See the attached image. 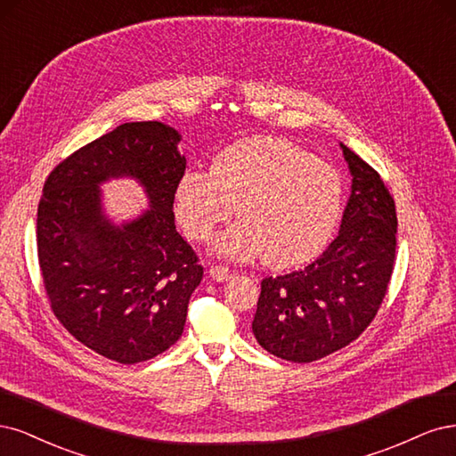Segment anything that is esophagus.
<instances>
[{
	"instance_id": "34e87169",
	"label": "esophagus",
	"mask_w": 456,
	"mask_h": 456,
	"mask_svg": "<svg viewBox=\"0 0 456 456\" xmlns=\"http://www.w3.org/2000/svg\"><path fill=\"white\" fill-rule=\"evenodd\" d=\"M208 274H210L212 281H216V282H225V281H229V278H231V271L227 267H224V265L210 267Z\"/></svg>"
}]
</instances>
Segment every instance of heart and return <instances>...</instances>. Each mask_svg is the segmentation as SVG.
Segmentation results:
<instances>
[{
    "label": "heart",
    "mask_w": 456,
    "mask_h": 456,
    "mask_svg": "<svg viewBox=\"0 0 456 456\" xmlns=\"http://www.w3.org/2000/svg\"><path fill=\"white\" fill-rule=\"evenodd\" d=\"M237 207L242 219L217 237L214 252L297 267L330 242L343 210V182L299 145L256 136L217 153L210 172L189 170L175 185V219L191 240H210Z\"/></svg>",
    "instance_id": "obj_1"
}]
</instances>
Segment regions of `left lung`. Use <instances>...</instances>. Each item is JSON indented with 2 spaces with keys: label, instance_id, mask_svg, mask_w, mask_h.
Segmentation results:
<instances>
[{
  "label": "left lung",
  "instance_id": "obj_1",
  "mask_svg": "<svg viewBox=\"0 0 456 456\" xmlns=\"http://www.w3.org/2000/svg\"><path fill=\"white\" fill-rule=\"evenodd\" d=\"M352 175L337 239L311 265L263 278L252 330L271 354L296 363L324 358L371 324L394 269L398 217L375 168L341 143Z\"/></svg>",
  "mask_w": 456,
  "mask_h": 456
}]
</instances>
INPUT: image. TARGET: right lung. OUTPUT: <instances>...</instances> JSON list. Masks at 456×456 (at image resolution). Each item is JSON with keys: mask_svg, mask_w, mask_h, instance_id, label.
<instances>
[{"mask_svg": "<svg viewBox=\"0 0 456 456\" xmlns=\"http://www.w3.org/2000/svg\"><path fill=\"white\" fill-rule=\"evenodd\" d=\"M178 130L125 123L58 165L37 208V256L54 316L79 343L119 363L151 360L180 339L202 267L174 225L185 174ZM134 177L151 199L136 220L113 224L99 185Z\"/></svg>", "mask_w": 456, "mask_h": 456, "instance_id": "add662e5", "label": "right lung"}]
</instances>
